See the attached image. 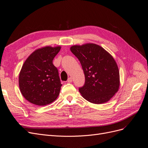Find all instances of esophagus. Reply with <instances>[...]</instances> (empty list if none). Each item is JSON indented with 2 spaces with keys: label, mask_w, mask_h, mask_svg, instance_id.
<instances>
[{
  "label": "esophagus",
  "mask_w": 148,
  "mask_h": 148,
  "mask_svg": "<svg viewBox=\"0 0 148 148\" xmlns=\"http://www.w3.org/2000/svg\"><path fill=\"white\" fill-rule=\"evenodd\" d=\"M67 82L68 83H72V78H69L68 80H67Z\"/></svg>",
  "instance_id": "esophagus-1"
}]
</instances>
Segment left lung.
<instances>
[{
    "instance_id": "obj_1",
    "label": "left lung",
    "mask_w": 148,
    "mask_h": 148,
    "mask_svg": "<svg viewBox=\"0 0 148 148\" xmlns=\"http://www.w3.org/2000/svg\"><path fill=\"white\" fill-rule=\"evenodd\" d=\"M70 51L78 59L85 76V83L79 91L83 97L92 103L109 101L118 91L119 72L113 57L94 43L73 45Z\"/></svg>"
}]
</instances>
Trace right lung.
<instances>
[{
  "instance_id": "right-lung-1",
  "label": "right lung",
  "mask_w": 148,
  "mask_h": 148,
  "mask_svg": "<svg viewBox=\"0 0 148 148\" xmlns=\"http://www.w3.org/2000/svg\"><path fill=\"white\" fill-rule=\"evenodd\" d=\"M60 47L37 49L25 60L19 75V86L24 97L32 104L44 106L58 98L62 84L53 60Z\"/></svg>"
}]
</instances>
